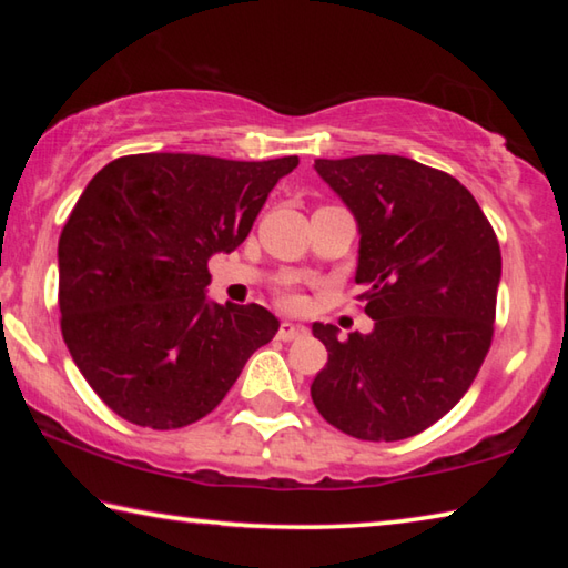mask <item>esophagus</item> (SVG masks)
Masks as SVG:
<instances>
[{
    "mask_svg": "<svg viewBox=\"0 0 568 568\" xmlns=\"http://www.w3.org/2000/svg\"><path fill=\"white\" fill-rule=\"evenodd\" d=\"M301 335H305V328L297 323L285 321V323H281V328H277V341H283V343H291L295 338H301Z\"/></svg>",
    "mask_w": 568,
    "mask_h": 568,
    "instance_id": "34e87169",
    "label": "esophagus"
}]
</instances>
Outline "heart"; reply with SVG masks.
Instances as JSON below:
<instances>
[{"label":"heart","instance_id":"obj_1","mask_svg":"<svg viewBox=\"0 0 568 568\" xmlns=\"http://www.w3.org/2000/svg\"><path fill=\"white\" fill-rule=\"evenodd\" d=\"M281 301H283L285 305H295V301H297V295H295L293 291H287V287H285V291L281 293Z\"/></svg>","mask_w":568,"mask_h":568}]
</instances>
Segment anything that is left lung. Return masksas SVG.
<instances>
[{
  "mask_svg": "<svg viewBox=\"0 0 568 568\" xmlns=\"http://www.w3.org/2000/svg\"><path fill=\"white\" fill-rule=\"evenodd\" d=\"M358 220L355 283L368 335L328 348L311 396L321 416L361 440H403L464 398L494 338L501 247L476 197L456 178L400 155L315 160Z\"/></svg>",
  "mask_w": 568,
  "mask_h": 568,
  "instance_id": "8db88e82",
  "label": "left lung"
}]
</instances>
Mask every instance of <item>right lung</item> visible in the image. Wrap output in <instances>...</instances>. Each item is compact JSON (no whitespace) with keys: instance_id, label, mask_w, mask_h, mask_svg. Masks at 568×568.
Instances as JSON below:
<instances>
[{"instance_id":"add662e5","label":"right lung","mask_w":568,"mask_h":568,"mask_svg":"<svg viewBox=\"0 0 568 568\" xmlns=\"http://www.w3.org/2000/svg\"><path fill=\"white\" fill-rule=\"evenodd\" d=\"M297 158L124 155L77 200L60 235L62 338L120 418L155 430L207 416L277 333L263 305L210 303L207 261L247 237Z\"/></svg>"}]
</instances>
